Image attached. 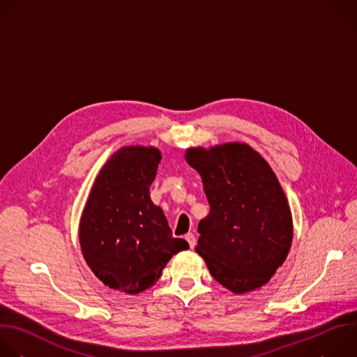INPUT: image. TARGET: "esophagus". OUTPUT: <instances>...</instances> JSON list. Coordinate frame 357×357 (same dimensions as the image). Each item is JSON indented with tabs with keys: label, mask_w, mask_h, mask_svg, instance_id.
<instances>
[{
	"label": "esophagus",
	"mask_w": 357,
	"mask_h": 357,
	"mask_svg": "<svg viewBox=\"0 0 357 357\" xmlns=\"http://www.w3.org/2000/svg\"><path fill=\"white\" fill-rule=\"evenodd\" d=\"M185 240L188 241V244H189L190 250H193V248H195V245H196V236H195L192 232H189V234H186V235H185Z\"/></svg>",
	"instance_id": "obj_1"
}]
</instances>
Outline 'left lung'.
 I'll list each match as a JSON object with an SVG mask.
<instances>
[{"label":"left lung","instance_id":"1","mask_svg":"<svg viewBox=\"0 0 357 357\" xmlns=\"http://www.w3.org/2000/svg\"><path fill=\"white\" fill-rule=\"evenodd\" d=\"M186 162L202 176L210 213L200 220L196 252L235 294L266 284L293 241L287 197L266 160L245 143L190 147Z\"/></svg>","mask_w":357,"mask_h":357}]
</instances>
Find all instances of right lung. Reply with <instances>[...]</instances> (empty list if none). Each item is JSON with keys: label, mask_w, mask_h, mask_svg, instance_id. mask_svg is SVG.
<instances>
[{"label": "right lung", "mask_w": 357, "mask_h": 357, "mask_svg": "<svg viewBox=\"0 0 357 357\" xmlns=\"http://www.w3.org/2000/svg\"><path fill=\"white\" fill-rule=\"evenodd\" d=\"M161 151L119 149L100 168L84 206L78 238L82 257L109 289L139 294L154 286L168 261L189 245L174 238L150 197Z\"/></svg>", "instance_id": "1"}]
</instances>
